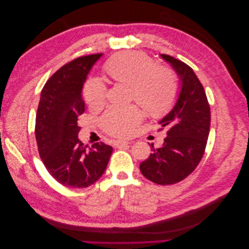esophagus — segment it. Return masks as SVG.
<instances>
[{
	"mask_svg": "<svg viewBox=\"0 0 249 249\" xmlns=\"http://www.w3.org/2000/svg\"><path fill=\"white\" fill-rule=\"evenodd\" d=\"M129 144H130V142L129 141H124V140H116L114 142V145L116 147H124V146L129 145Z\"/></svg>",
	"mask_w": 249,
	"mask_h": 249,
	"instance_id": "obj_1",
	"label": "esophagus"
}]
</instances>
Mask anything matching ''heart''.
I'll return each mask as SVG.
<instances>
[{
  "label": "heart",
  "instance_id": "heart-1",
  "mask_svg": "<svg viewBox=\"0 0 249 249\" xmlns=\"http://www.w3.org/2000/svg\"><path fill=\"white\" fill-rule=\"evenodd\" d=\"M104 71L117 83L131 87V99L136 101L148 115L160 117L172 108L178 94V81L170 69L157 66L153 59L139 52H124L112 57ZM90 107H100L107 96V88L99 79H89L83 90ZM138 107L113 106L102 118V125L114 136H126L141 120Z\"/></svg>",
  "mask_w": 249,
  "mask_h": 249
}]
</instances>
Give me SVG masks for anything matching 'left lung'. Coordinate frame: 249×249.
Segmentation results:
<instances>
[{
  "label": "left lung",
  "instance_id": "8db88e82",
  "mask_svg": "<svg viewBox=\"0 0 249 249\" xmlns=\"http://www.w3.org/2000/svg\"><path fill=\"white\" fill-rule=\"evenodd\" d=\"M161 58L178 74L179 92L175 106L159 124L167 137L140 163V171L152 182L171 185L183 180L196 168L205 153L210 132L211 112L201 83L190 66L168 55Z\"/></svg>",
  "mask_w": 249,
  "mask_h": 249
}]
</instances>
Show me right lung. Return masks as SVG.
Segmentation results:
<instances>
[{"label":"right lung","mask_w":249,"mask_h":249,"mask_svg":"<svg viewBox=\"0 0 249 249\" xmlns=\"http://www.w3.org/2000/svg\"><path fill=\"white\" fill-rule=\"evenodd\" d=\"M102 55L83 56L63 65L41 90L35 124L39 156L50 175L69 188L94 184L103 176L113 152L103 142L88 148L78 137V119L85 111L83 86Z\"/></svg>","instance_id":"add662e5"}]
</instances>
